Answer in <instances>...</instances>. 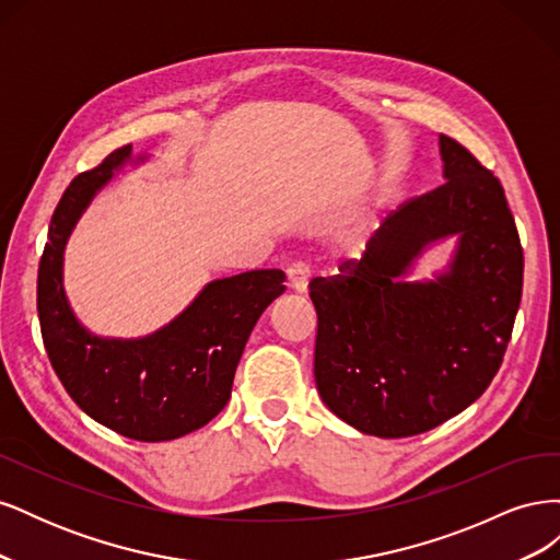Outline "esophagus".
Returning a JSON list of instances; mask_svg holds the SVG:
<instances>
[{
	"instance_id": "34e87169",
	"label": "esophagus",
	"mask_w": 560,
	"mask_h": 560,
	"mask_svg": "<svg viewBox=\"0 0 560 560\" xmlns=\"http://www.w3.org/2000/svg\"><path fill=\"white\" fill-rule=\"evenodd\" d=\"M287 280H290V290L296 294H306L308 280H311V268L306 264H294L287 268Z\"/></svg>"
}]
</instances>
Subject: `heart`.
Listing matches in <instances>:
<instances>
[{"label":"heart","mask_w":560,"mask_h":560,"mask_svg":"<svg viewBox=\"0 0 560 560\" xmlns=\"http://www.w3.org/2000/svg\"><path fill=\"white\" fill-rule=\"evenodd\" d=\"M346 243H348V247H350V249H360V247L364 245V243H362V238H360V235H352V238H348Z\"/></svg>","instance_id":"1"}]
</instances>
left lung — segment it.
I'll use <instances>...</instances> for the list:
<instances>
[{
	"label": "left lung",
	"mask_w": 560,
	"mask_h": 560,
	"mask_svg": "<svg viewBox=\"0 0 560 560\" xmlns=\"http://www.w3.org/2000/svg\"><path fill=\"white\" fill-rule=\"evenodd\" d=\"M444 184L389 212L360 261L315 278V383L362 434L428 432L477 401L502 364L523 290V249L504 189L439 135ZM456 238L432 281L405 280L432 244Z\"/></svg>",
	"instance_id": "left-lung-1"
}]
</instances>
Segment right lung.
Returning a JSON list of instances; mask_svg holds the SVG:
<instances>
[{
	"label": "right lung",
	"mask_w": 560,
	"mask_h": 560,
	"mask_svg": "<svg viewBox=\"0 0 560 560\" xmlns=\"http://www.w3.org/2000/svg\"><path fill=\"white\" fill-rule=\"evenodd\" d=\"M142 161L128 144L67 186L39 261L37 311L48 360L83 413L135 442H171L224 409L247 338L284 292V273L264 268L212 280L175 319L140 338L89 331L65 294V245L95 194Z\"/></svg>",
	"instance_id": "obj_1"
}]
</instances>
